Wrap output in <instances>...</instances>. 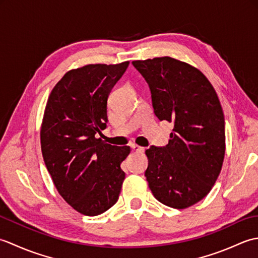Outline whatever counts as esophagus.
Masks as SVG:
<instances>
[{"label":"esophagus","mask_w":258,"mask_h":258,"mask_svg":"<svg viewBox=\"0 0 258 258\" xmlns=\"http://www.w3.org/2000/svg\"><path fill=\"white\" fill-rule=\"evenodd\" d=\"M131 147H132L133 151H136V152H144V150H145L144 147H142L138 144H132V145H131Z\"/></svg>","instance_id":"obj_1"}]
</instances>
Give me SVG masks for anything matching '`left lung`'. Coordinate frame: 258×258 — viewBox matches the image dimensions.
Here are the masks:
<instances>
[{"label":"left lung","mask_w":258,"mask_h":258,"mask_svg":"<svg viewBox=\"0 0 258 258\" xmlns=\"http://www.w3.org/2000/svg\"><path fill=\"white\" fill-rule=\"evenodd\" d=\"M132 64L150 86L154 113L174 123L168 144L145 151L149 187L162 204L183 210L204 199L221 173L225 119L211 82L200 70L169 56Z\"/></svg>","instance_id":"obj_1"}]
</instances>
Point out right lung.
<instances>
[{
    "mask_svg": "<svg viewBox=\"0 0 258 258\" xmlns=\"http://www.w3.org/2000/svg\"><path fill=\"white\" fill-rule=\"evenodd\" d=\"M130 62L87 64L71 70L53 87L41 126V150L64 201L83 215L95 216L117 202L125 178L120 168L130 146L107 144V97Z\"/></svg>",
    "mask_w": 258,
    "mask_h": 258,
    "instance_id": "right-lung-1",
    "label": "right lung"
}]
</instances>
